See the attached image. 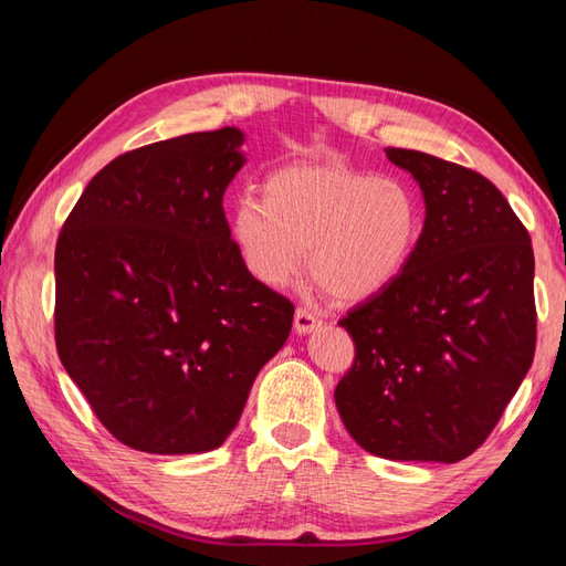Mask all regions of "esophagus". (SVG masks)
I'll return each instance as SVG.
<instances>
[{
    "label": "esophagus",
    "mask_w": 566,
    "mask_h": 566,
    "mask_svg": "<svg viewBox=\"0 0 566 566\" xmlns=\"http://www.w3.org/2000/svg\"><path fill=\"white\" fill-rule=\"evenodd\" d=\"M318 326H321V318L314 314V311L296 308V314H294V331H296L298 335L314 333Z\"/></svg>",
    "instance_id": "34e87169"
}]
</instances>
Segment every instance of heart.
<instances>
[{"instance_id":"obj_1","label":"heart","mask_w":566,"mask_h":566,"mask_svg":"<svg viewBox=\"0 0 566 566\" xmlns=\"http://www.w3.org/2000/svg\"><path fill=\"white\" fill-rule=\"evenodd\" d=\"M231 233L248 272L286 286L306 250L314 280L340 302H367L396 282L423 233L416 191L394 177L343 165L286 167L262 185V201L240 199Z\"/></svg>"}]
</instances>
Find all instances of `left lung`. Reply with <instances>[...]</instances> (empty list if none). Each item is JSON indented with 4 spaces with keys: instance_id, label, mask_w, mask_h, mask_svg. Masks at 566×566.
<instances>
[{
    "instance_id": "8db88e82",
    "label": "left lung",
    "mask_w": 566,
    "mask_h": 566,
    "mask_svg": "<svg viewBox=\"0 0 566 566\" xmlns=\"http://www.w3.org/2000/svg\"><path fill=\"white\" fill-rule=\"evenodd\" d=\"M387 158L423 191L426 223L396 282L340 321L355 363L335 406L363 450L452 464L489 438L533 365V245L486 177L418 150Z\"/></svg>"
}]
</instances>
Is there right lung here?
<instances>
[{
  "label": "right lung",
  "mask_w": 566,
  "mask_h": 566,
  "mask_svg": "<svg viewBox=\"0 0 566 566\" xmlns=\"http://www.w3.org/2000/svg\"><path fill=\"white\" fill-rule=\"evenodd\" d=\"M243 140L226 126L118 155L60 231V363L134 450L221 448L290 338L294 306L248 272L223 213Z\"/></svg>",
  "instance_id": "add662e5"
}]
</instances>
